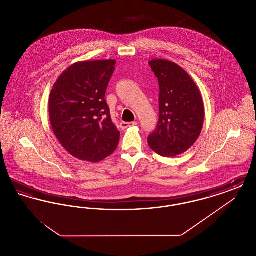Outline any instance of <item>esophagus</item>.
<instances>
[{
  "instance_id": "esophagus-1",
  "label": "esophagus",
  "mask_w": 256,
  "mask_h": 256,
  "mask_svg": "<svg viewBox=\"0 0 256 256\" xmlns=\"http://www.w3.org/2000/svg\"><path fill=\"white\" fill-rule=\"evenodd\" d=\"M138 124V122H122L120 124V128H122V130H124V128H128V126H137Z\"/></svg>"
}]
</instances>
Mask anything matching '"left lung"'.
<instances>
[{
	"mask_svg": "<svg viewBox=\"0 0 256 256\" xmlns=\"http://www.w3.org/2000/svg\"><path fill=\"white\" fill-rule=\"evenodd\" d=\"M158 78L159 120L148 137L150 148L159 156L174 158L188 150L202 132L204 108L191 76L174 62H148Z\"/></svg>",
	"mask_w": 256,
	"mask_h": 256,
	"instance_id": "8db88e82",
	"label": "left lung"
}]
</instances>
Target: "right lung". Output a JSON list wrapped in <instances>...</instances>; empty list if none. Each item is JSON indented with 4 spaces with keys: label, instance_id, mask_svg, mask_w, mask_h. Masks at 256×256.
Listing matches in <instances>:
<instances>
[{
    "label": "right lung",
    "instance_id": "obj_1",
    "mask_svg": "<svg viewBox=\"0 0 256 256\" xmlns=\"http://www.w3.org/2000/svg\"><path fill=\"white\" fill-rule=\"evenodd\" d=\"M115 60L82 61L67 68L49 98L50 124L64 148L76 158L98 162L119 144L106 92Z\"/></svg>",
    "mask_w": 256,
    "mask_h": 256
}]
</instances>
